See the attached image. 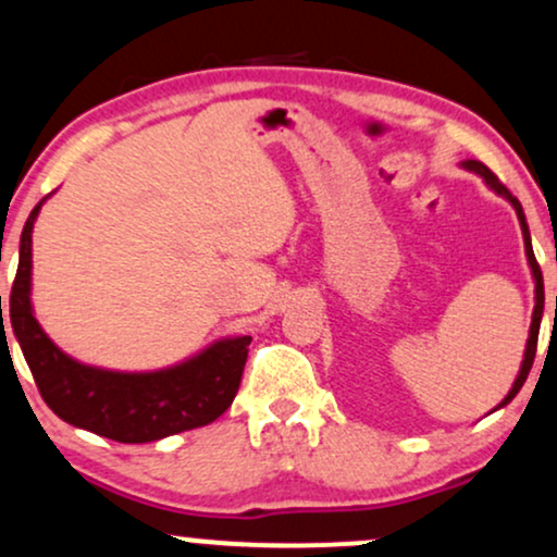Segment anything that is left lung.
Returning <instances> with one entry per match:
<instances>
[{
	"label": "left lung",
	"instance_id": "8db88e82",
	"mask_svg": "<svg viewBox=\"0 0 557 557\" xmlns=\"http://www.w3.org/2000/svg\"><path fill=\"white\" fill-rule=\"evenodd\" d=\"M461 169L478 173V176L485 181V186L491 191L498 194V197H504L506 202H511V207L516 210V218H519V225H521V236H524V251H527V261H529V270H532V280H534V311H532V326H529V339H527V347H524V360H521V368L519 373H516L513 379V386L508 388V394L504 399H500V405L495 407V410H500V407H506L508 401H511L516 394H519V388L524 386V381L529 376V371H532V363H534V352H537V337H540V324H542V311H545V285H542V272H540V264L537 259H534V251H532V236H529V225H527V218H524V210H521L519 199L513 197L511 191L506 189L504 184H500L498 176L487 169V165H482L480 160H461Z\"/></svg>",
	"mask_w": 557,
	"mask_h": 557
}]
</instances>
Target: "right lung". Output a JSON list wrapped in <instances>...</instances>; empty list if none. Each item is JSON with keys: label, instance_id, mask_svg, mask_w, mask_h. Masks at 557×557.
Wrapping results in <instances>:
<instances>
[{"label": "right lung", "instance_id": "1", "mask_svg": "<svg viewBox=\"0 0 557 557\" xmlns=\"http://www.w3.org/2000/svg\"><path fill=\"white\" fill-rule=\"evenodd\" d=\"M49 197L25 220L10 293L12 332L46 405L64 423L119 444H147L218 420L236 399L251 345L249 334L214 339L191 358L158 371H111L79 363L41 330L30 300L33 225Z\"/></svg>", "mask_w": 557, "mask_h": 557}]
</instances>
